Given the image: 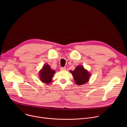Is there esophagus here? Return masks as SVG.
Here are the masks:
<instances>
[{
    "instance_id": "obj_1",
    "label": "esophagus",
    "mask_w": 127,
    "mask_h": 127,
    "mask_svg": "<svg viewBox=\"0 0 127 127\" xmlns=\"http://www.w3.org/2000/svg\"><path fill=\"white\" fill-rule=\"evenodd\" d=\"M66 68L65 67H61V68H60V70H62V71L66 70Z\"/></svg>"
}]
</instances>
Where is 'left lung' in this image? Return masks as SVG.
<instances>
[{"label":"left lung","mask_w":127,"mask_h":127,"mask_svg":"<svg viewBox=\"0 0 127 127\" xmlns=\"http://www.w3.org/2000/svg\"><path fill=\"white\" fill-rule=\"evenodd\" d=\"M70 72L74 77L75 81L77 85H81L87 83L91 76L89 72L84 69L82 65L77 66L74 70H70Z\"/></svg>","instance_id":"1"}]
</instances>
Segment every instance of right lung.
Here are the masks:
<instances>
[{
	"mask_svg": "<svg viewBox=\"0 0 127 127\" xmlns=\"http://www.w3.org/2000/svg\"><path fill=\"white\" fill-rule=\"evenodd\" d=\"M55 73V71L52 70L48 64H45L42 69L39 72L40 80L43 83L49 84L51 82V80Z\"/></svg>",
	"mask_w": 127,
	"mask_h": 127,
	"instance_id": "obj_1",
	"label": "right lung"
}]
</instances>
